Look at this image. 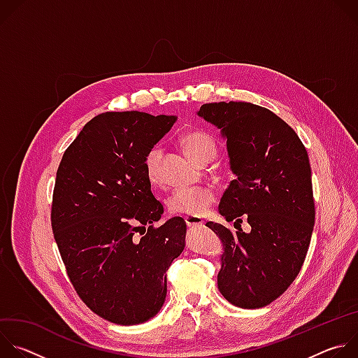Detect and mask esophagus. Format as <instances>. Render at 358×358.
Here are the masks:
<instances>
[{"label": "esophagus", "instance_id": "esophagus-1", "mask_svg": "<svg viewBox=\"0 0 358 358\" xmlns=\"http://www.w3.org/2000/svg\"><path fill=\"white\" fill-rule=\"evenodd\" d=\"M185 224L188 228H196V227H202L203 221L201 217H185Z\"/></svg>", "mask_w": 358, "mask_h": 358}]
</instances>
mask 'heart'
I'll return each mask as SVG.
<instances>
[{
    "mask_svg": "<svg viewBox=\"0 0 358 358\" xmlns=\"http://www.w3.org/2000/svg\"><path fill=\"white\" fill-rule=\"evenodd\" d=\"M181 144L189 159L198 164L210 163L217 155V143L206 131H188L181 137ZM162 159L163 148L162 145H152L144 156V173L147 180L157 185L162 182ZM214 192L207 187H192V188H180L176 189L167 199V206L170 213L187 217H199L206 213L214 202Z\"/></svg>",
    "mask_w": 358,
    "mask_h": 358,
    "instance_id": "b5f03b06",
    "label": "heart"
}]
</instances>
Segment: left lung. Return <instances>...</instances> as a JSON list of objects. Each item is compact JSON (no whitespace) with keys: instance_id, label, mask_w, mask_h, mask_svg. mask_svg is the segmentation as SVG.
Instances as JSON below:
<instances>
[{"instance_id":"left-lung-1","label":"left lung","mask_w":358,"mask_h":358,"mask_svg":"<svg viewBox=\"0 0 358 358\" xmlns=\"http://www.w3.org/2000/svg\"><path fill=\"white\" fill-rule=\"evenodd\" d=\"M196 115L221 129L236 176L218 210L238 231L207 222L224 246L218 289L238 308H265L296 279L310 245L316 211L308 151L286 122L258 105L206 103Z\"/></svg>"}]
</instances>
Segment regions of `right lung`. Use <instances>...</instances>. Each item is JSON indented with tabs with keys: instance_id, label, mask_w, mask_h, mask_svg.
<instances>
[{
	"instance_id": "right-lung-1",
	"label": "right lung",
	"mask_w": 358,
	"mask_h": 358,
	"mask_svg": "<svg viewBox=\"0 0 358 358\" xmlns=\"http://www.w3.org/2000/svg\"><path fill=\"white\" fill-rule=\"evenodd\" d=\"M176 120L134 110L97 115L57 171L50 222L68 276L87 308L116 324H140L160 312L166 272L185 246L181 217L155 227L164 207L143 166Z\"/></svg>"
}]
</instances>
